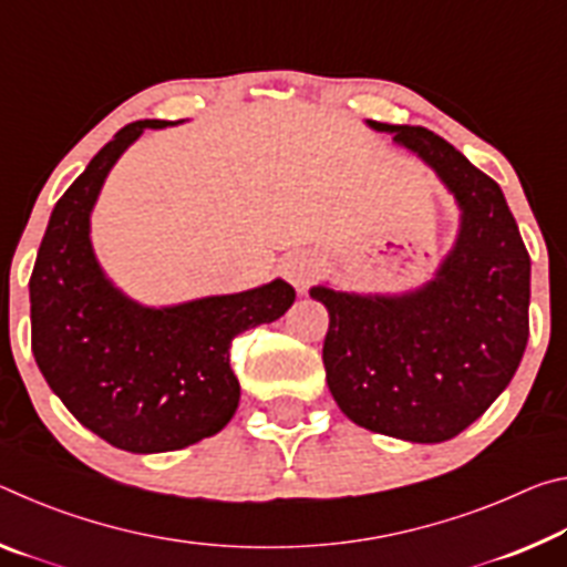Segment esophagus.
Wrapping results in <instances>:
<instances>
[{"mask_svg": "<svg viewBox=\"0 0 567 567\" xmlns=\"http://www.w3.org/2000/svg\"><path fill=\"white\" fill-rule=\"evenodd\" d=\"M320 272L318 257L310 252H292L282 260V275L297 292H305Z\"/></svg>", "mask_w": 567, "mask_h": 567, "instance_id": "obj_1", "label": "esophagus"}]
</instances>
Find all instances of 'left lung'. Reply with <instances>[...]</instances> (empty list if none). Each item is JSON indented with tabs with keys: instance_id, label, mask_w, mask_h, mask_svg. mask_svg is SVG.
Returning a JSON list of instances; mask_svg holds the SVG:
<instances>
[{
	"instance_id": "1",
	"label": "left lung",
	"mask_w": 567,
	"mask_h": 567,
	"mask_svg": "<svg viewBox=\"0 0 567 567\" xmlns=\"http://www.w3.org/2000/svg\"><path fill=\"white\" fill-rule=\"evenodd\" d=\"M420 157L455 197L460 229L435 277L400 295L318 285L330 312L322 362L354 425L445 443L493 405L527 344L530 257L497 182L425 127L364 120Z\"/></svg>"
}]
</instances>
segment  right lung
<instances>
[{
	"instance_id": "add662e5",
	"label": "right lung",
	"mask_w": 567,
	"mask_h": 567,
	"mask_svg": "<svg viewBox=\"0 0 567 567\" xmlns=\"http://www.w3.org/2000/svg\"><path fill=\"white\" fill-rule=\"evenodd\" d=\"M122 127L54 205L30 280L32 352L64 408L127 453H169L217 435L233 420L239 382L229 344L295 302L277 280L235 295L150 307L114 287L92 247V209L124 150L145 130Z\"/></svg>"
}]
</instances>
